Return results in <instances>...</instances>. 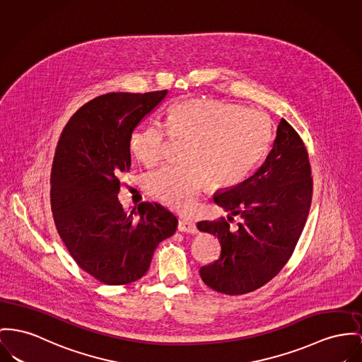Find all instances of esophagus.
Returning a JSON list of instances; mask_svg holds the SVG:
<instances>
[{
    "label": "esophagus",
    "mask_w": 362,
    "mask_h": 362,
    "mask_svg": "<svg viewBox=\"0 0 362 362\" xmlns=\"http://www.w3.org/2000/svg\"><path fill=\"white\" fill-rule=\"evenodd\" d=\"M177 229L180 232H184V233H196L197 232V228L194 225V222L189 221V219H180L178 221V225H177Z\"/></svg>",
    "instance_id": "34e87169"
}]
</instances>
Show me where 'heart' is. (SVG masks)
<instances>
[{
  "label": "heart",
  "mask_w": 362,
  "mask_h": 362,
  "mask_svg": "<svg viewBox=\"0 0 362 362\" xmlns=\"http://www.w3.org/2000/svg\"><path fill=\"white\" fill-rule=\"evenodd\" d=\"M169 136L187 141L184 165L151 173L146 191L178 213H189L199 194L236 187L262 160L273 140V123L261 111L217 98H192L169 112ZM168 132L158 123L136 129L130 151L152 168L165 158Z\"/></svg>",
  "instance_id": "heart-1"
}]
</instances>
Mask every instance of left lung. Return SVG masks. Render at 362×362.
Here are the masks:
<instances>
[{
	"instance_id": "left-lung-1",
	"label": "left lung",
	"mask_w": 362,
	"mask_h": 362,
	"mask_svg": "<svg viewBox=\"0 0 362 362\" xmlns=\"http://www.w3.org/2000/svg\"><path fill=\"white\" fill-rule=\"evenodd\" d=\"M313 178L299 134L281 119L264 165L236 187L218 192L214 202L233 218L200 221L197 229L217 236L221 255L200 267L206 286L226 295L261 288L288 262L309 216Z\"/></svg>"
}]
</instances>
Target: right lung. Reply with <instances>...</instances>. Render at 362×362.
Returning <instances> with one entry per match:
<instances>
[{
    "instance_id": "obj_1",
    "label": "right lung",
    "mask_w": 362,
    "mask_h": 362,
    "mask_svg": "<svg viewBox=\"0 0 362 362\" xmlns=\"http://www.w3.org/2000/svg\"><path fill=\"white\" fill-rule=\"evenodd\" d=\"M168 96L108 93L82 105L64 126L50 173L56 229L74 261L96 280L122 286L141 279L177 218L158 203L124 211L121 174L130 170V136Z\"/></svg>"
}]
</instances>
